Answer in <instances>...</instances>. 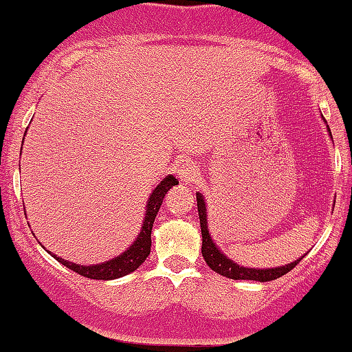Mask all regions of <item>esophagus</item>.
Segmentation results:
<instances>
[{"mask_svg": "<svg viewBox=\"0 0 352 352\" xmlns=\"http://www.w3.org/2000/svg\"><path fill=\"white\" fill-rule=\"evenodd\" d=\"M198 177V169L197 166L191 164V162H184L179 168V179L184 181V183H193Z\"/></svg>", "mask_w": 352, "mask_h": 352, "instance_id": "esophagus-1", "label": "esophagus"}]
</instances>
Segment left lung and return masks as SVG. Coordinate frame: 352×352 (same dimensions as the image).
<instances>
[{"label": "left lung", "mask_w": 352, "mask_h": 352, "mask_svg": "<svg viewBox=\"0 0 352 352\" xmlns=\"http://www.w3.org/2000/svg\"><path fill=\"white\" fill-rule=\"evenodd\" d=\"M330 131V130H329ZM197 205H198V217H200V228H201V255H204L205 262L210 267L214 272L221 274V276L229 277L234 280H260V283H267V280H274L277 277H283L289 270H293L301 258L289 265L277 267V269H246V267H239L232 260H229L221 250L215 246L212 241L210 234L207 229V208H205L204 195L197 193Z\"/></svg>", "instance_id": "1"}]
</instances>
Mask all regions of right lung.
Here are the masks:
<instances>
[{
    "label": "right lung",
    "instance_id": "1",
    "mask_svg": "<svg viewBox=\"0 0 352 352\" xmlns=\"http://www.w3.org/2000/svg\"><path fill=\"white\" fill-rule=\"evenodd\" d=\"M175 184H177V179L175 176H168L161 181L157 188L152 191L151 198L147 201V212H145L144 226H142V231L138 234V238L135 239L133 245L123 253V255L116 256V258L109 260V262L99 263V265H76V263L68 262L65 258H59V256L53 255L59 263H63L65 267H68L73 272L80 274V276L87 277V279H100V280H111L118 279V277H123L126 274L137 270L142 263L145 262L148 255H151V246H152V226H154L155 217H157V212L161 208L162 200H164L166 193L171 190Z\"/></svg>",
    "mask_w": 352,
    "mask_h": 352
}]
</instances>
